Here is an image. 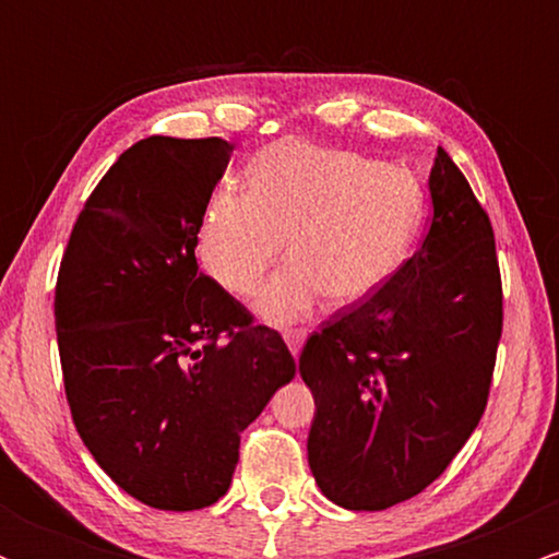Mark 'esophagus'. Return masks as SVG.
<instances>
[{"label":"esophagus","mask_w":559,"mask_h":559,"mask_svg":"<svg viewBox=\"0 0 559 559\" xmlns=\"http://www.w3.org/2000/svg\"><path fill=\"white\" fill-rule=\"evenodd\" d=\"M305 338H307V331L305 329L284 331V342L288 344V349H292L294 357L299 355V349H301V344H305Z\"/></svg>","instance_id":"34e87169"}]
</instances>
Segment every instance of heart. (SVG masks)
<instances>
[{"mask_svg":"<svg viewBox=\"0 0 559 559\" xmlns=\"http://www.w3.org/2000/svg\"><path fill=\"white\" fill-rule=\"evenodd\" d=\"M418 173L360 152L281 141L249 165V189L210 197L197 254L217 286L254 294L284 249L292 260L260 292L267 323L307 318L320 297L349 307L404 265L426 223Z\"/></svg>","mask_w":559,"mask_h":559,"instance_id":"b5f03b06","label":"heart"}]
</instances>
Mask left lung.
<instances>
[{
    "mask_svg": "<svg viewBox=\"0 0 559 559\" xmlns=\"http://www.w3.org/2000/svg\"><path fill=\"white\" fill-rule=\"evenodd\" d=\"M420 249L307 338L299 376L316 396L307 460L346 510H386L433 484L476 431L502 336L489 215L444 150Z\"/></svg>",
    "mask_w": 559,
    "mask_h": 559,
    "instance_id": "8db88e82",
    "label": "left lung"
}]
</instances>
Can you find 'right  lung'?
<instances>
[{
    "instance_id": "right-lung-1",
    "label": "right lung",
    "mask_w": 559,
    "mask_h": 559,
    "mask_svg": "<svg viewBox=\"0 0 559 559\" xmlns=\"http://www.w3.org/2000/svg\"><path fill=\"white\" fill-rule=\"evenodd\" d=\"M230 155L217 136L133 144L83 204L57 275L75 428L102 471L155 510L215 504L241 431L297 373L284 338L199 273V223Z\"/></svg>"
}]
</instances>
